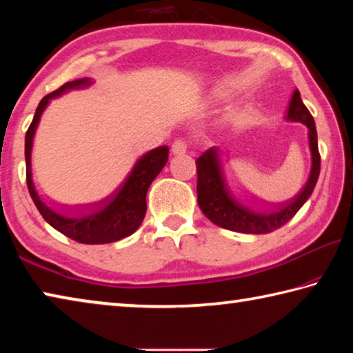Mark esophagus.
Returning <instances> with one entry per match:
<instances>
[{
  "label": "esophagus",
  "instance_id": "34e87169",
  "mask_svg": "<svg viewBox=\"0 0 353 353\" xmlns=\"http://www.w3.org/2000/svg\"><path fill=\"white\" fill-rule=\"evenodd\" d=\"M187 149H188L187 141H183V140H176L174 143H172V146H171V152L174 154V155H181V154H185V152H187Z\"/></svg>",
  "mask_w": 353,
  "mask_h": 353
}]
</instances>
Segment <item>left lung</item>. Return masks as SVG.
Instances as JSON below:
<instances>
[{
	"instance_id": "left-lung-1",
	"label": "left lung",
	"mask_w": 353,
	"mask_h": 353,
	"mask_svg": "<svg viewBox=\"0 0 353 353\" xmlns=\"http://www.w3.org/2000/svg\"><path fill=\"white\" fill-rule=\"evenodd\" d=\"M288 121L302 123L308 128V143L312 151V170L307 183L302 190L285 202L270 204L256 198H252V204L261 205V210H254L248 205L241 204L227 185L221 152L218 148H210L199 155L196 160L198 170V204L202 213L223 229L240 232V234H270L280 229L294 216L305 202L312 196L314 185L318 182L321 171V155L318 149V134H316L314 119L308 112L305 104L302 103L301 93L294 90L286 113Z\"/></svg>"
}]
</instances>
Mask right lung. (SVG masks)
<instances>
[{"instance_id":"add662e5","label":"right lung","mask_w":353,"mask_h":353,"mask_svg":"<svg viewBox=\"0 0 353 353\" xmlns=\"http://www.w3.org/2000/svg\"><path fill=\"white\" fill-rule=\"evenodd\" d=\"M93 82L90 77L71 81L63 83L56 92L46 94L40 101L25 140L26 183L35 207L51 227H54L61 234L77 243L105 244L123 240V238L132 235L139 229L146 214L148 188L168 162L170 149L168 146H159L143 154L135 162L132 171L124 179V182L103 201L94 202V204L73 207L48 205L37 193V188H35L32 181L31 168L32 143L40 117L51 99L61 97V94L70 90L88 87Z\"/></svg>"}]
</instances>
